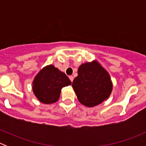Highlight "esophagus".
Here are the masks:
<instances>
[{
  "instance_id": "obj_1",
  "label": "esophagus",
  "mask_w": 146,
  "mask_h": 146,
  "mask_svg": "<svg viewBox=\"0 0 146 146\" xmlns=\"http://www.w3.org/2000/svg\"><path fill=\"white\" fill-rule=\"evenodd\" d=\"M69 78H70V81L73 82V78H73V76H69Z\"/></svg>"
}]
</instances>
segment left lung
Segmentation results:
<instances>
[{
  "mask_svg": "<svg viewBox=\"0 0 146 146\" xmlns=\"http://www.w3.org/2000/svg\"><path fill=\"white\" fill-rule=\"evenodd\" d=\"M79 102L92 107L109 98L112 84L109 73L96 61L82 64L72 84Z\"/></svg>",
  "mask_w": 146,
  "mask_h": 146,
  "instance_id": "1",
  "label": "left lung"
}]
</instances>
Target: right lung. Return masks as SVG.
<instances>
[{"instance_id": "obj_1", "label": "right lung", "mask_w": 146, "mask_h": 146, "mask_svg": "<svg viewBox=\"0 0 146 146\" xmlns=\"http://www.w3.org/2000/svg\"><path fill=\"white\" fill-rule=\"evenodd\" d=\"M71 84L68 76L52 65L44 68L33 81V92L41 102L51 104L59 99L62 88Z\"/></svg>"}]
</instances>
